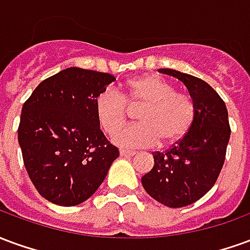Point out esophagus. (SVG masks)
Here are the masks:
<instances>
[{
  "label": "esophagus",
  "mask_w": 250,
  "mask_h": 250,
  "mask_svg": "<svg viewBox=\"0 0 250 250\" xmlns=\"http://www.w3.org/2000/svg\"><path fill=\"white\" fill-rule=\"evenodd\" d=\"M135 152L134 151H127V150H120V157H134Z\"/></svg>",
  "instance_id": "obj_1"
}]
</instances>
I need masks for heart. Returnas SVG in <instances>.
<instances>
[{"mask_svg": "<svg viewBox=\"0 0 250 250\" xmlns=\"http://www.w3.org/2000/svg\"><path fill=\"white\" fill-rule=\"evenodd\" d=\"M95 115L102 130L112 135L128 119L130 109H138L139 125L123 128L115 135L116 145L125 148L171 146L188 132L195 118L190 96L175 92V88L157 76L131 79L119 93L105 88L95 98Z\"/></svg>", "mask_w": 250, "mask_h": 250, "instance_id": "heart-1", "label": "heart"}]
</instances>
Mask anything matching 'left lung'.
<instances>
[{
  "label": "left lung",
  "mask_w": 250,
  "mask_h": 250,
  "mask_svg": "<svg viewBox=\"0 0 250 250\" xmlns=\"http://www.w3.org/2000/svg\"><path fill=\"white\" fill-rule=\"evenodd\" d=\"M184 83L195 107L186 135L165 152H152L154 167L142 177L152 198L168 208H184L202 198L220 175L230 138L225 102L202 79L161 68Z\"/></svg>",
  "instance_id": "left-lung-1"
}]
</instances>
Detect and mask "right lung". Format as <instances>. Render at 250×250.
<instances>
[{"label":"right lung","mask_w":250,"mask_h":250,"mask_svg":"<svg viewBox=\"0 0 250 250\" xmlns=\"http://www.w3.org/2000/svg\"><path fill=\"white\" fill-rule=\"evenodd\" d=\"M115 77L66 68L41 82L22 105L19 143L32 184L60 206L87 201L119 157L99 127L95 98Z\"/></svg>","instance_id":"1"}]
</instances>
